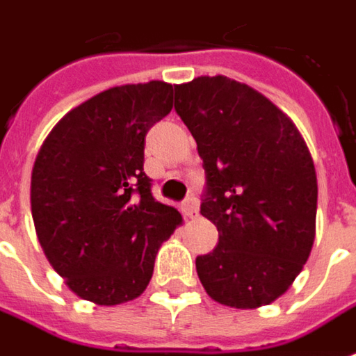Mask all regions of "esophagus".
Masks as SVG:
<instances>
[{
	"label": "esophagus",
	"instance_id": "1",
	"mask_svg": "<svg viewBox=\"0 0 356 356\" xmlns=\"http://www.w3.org/2000/svg\"><path fill=\"white\" fill-rule=\"evenodd\" d=\"M181 210L185 213L186 218H196L198 216V202H196L195 195H188L181 204Z\"/></svg>",
	"mask_w": 356,
	"mask_h": 356
}]
</instances>
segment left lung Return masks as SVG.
<instances>
[{
	"instance_id": "1",
	"label": "left lung",
	"mask_w": 356,
	"mask_h": 356,
	"mask_svg": "<svg viewBox=\"0 0 356 356\" xmlns=\"http://www.w3.org/2000/svg\"><path fill=\"white\" fill-rule=\"evenodd\" d=\"M175 111L202 158L200 213L220 233L218 247L196 258L204 289L225 307L270 305L314 243L318 185L307 144L266 96L221 74L177 84Z\"/></svg>"
}]
</instances>
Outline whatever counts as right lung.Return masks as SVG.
<instances>
[{
	"label": "right lung",
	"mask_w": 356,
	"mask_h": 356,
	"mask_svg": "<svg viewBox=\"0 0 356 356\" xmlns=\"http://www.w3.org/2000/svg\"><path fill=\"white\" fill-rule=\"evenodd\" d=\"M173 108L161 81L100 92L71 109L40 148L31 183L38 241L69 289L113 307L136 299L181 213L144 173L148 131Z\"/></svg>",
	"instance_id": "add662e5"
}]
</instances>
